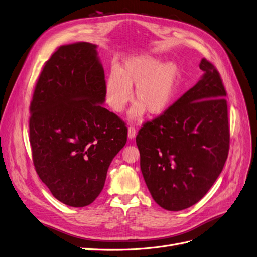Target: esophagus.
<instances>
[{"mask_svg": "<svg viewBox=\"0 0 257 257\" xmlns=\"http://www.w3.org/2000/svg\"><path fill=\"white\" fill-rule=\"evenodd\" d=\"M137 136V130L134 127H129L128 128V138L130 140H134Z\"/></svg>", "mask_w": 257, "mask_h": 257, "instance_id": "34e87169", "label": "esophagus"}]
</instances>
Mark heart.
Segmentation results:
<instances>
[{
  "mask_svg": "<svg viewBox=\"0 0 257 257\" xmlns=\"http://www.w3.org/2000/svg\"><path fill=\"white\" fill-rule=\"evenodd\" d=\"M181 79V69L173 61L164 62L157 56L131 57L118 70L108 73L104 91L108 107L120 113L133 96L134 106L129 111L130 120H139L148 111L150 116H159L170 107Z\"/></svg>",
  "mask_w": 257,
  "mask_h": 257,
  "instance_id": "1",
  "label": "heart"
}]
</instances>
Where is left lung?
Masks as SVG:
<instances>
[{
    "label": "left lung",
    "mask_w": 257,
    "mask_h": 257,
    "mask_svg": "<svg viewBox=\"0 0 257 257\" xmlns=\"http://www.w3.org/2000/svg\"><path fill=\"white\" fill-rule=\"evenodd\" d=\"M201 78L136 138L153 199L168 211L194 206L221 174L229 150L226 91L218 72L200 61Z\"/></svg>",
    "instance_id": "1"
}]
</instances>
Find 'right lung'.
I'll return each mask as SVG.
<instances>
[{"label":"right lung","mask_w":257,"mask_h":257,"mask_svg":"<svg viewBox=\"0 0 257 257\" xmlns=\"http://www.w3.org/2000/svg\"><path fill=\"white\" fill-rule=\"evenodd\" d=\"M98 46L82 42L58 48L45 63L30 106L33 164L53 196L74 208L103 189L127 128L103 107L104 71Z\"/></svg>","instance_id":"right-lung-1"}]
</instances>
